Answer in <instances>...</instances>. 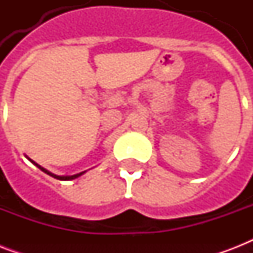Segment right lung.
<instances>
[{
    "label": "right lung",
    "instance_id": "add662e5",
    "mask_svg": "<svg viewBox=\"0 0 253 253\" xmlns=\"http://www.w3.org/2000/svg\"><path fill=\"white\" fill-rule=\"evenodd\" d=\"M34 163V162H33ZM34 164H35V166L38 167V168L41 169V170H43V172L44 173H47V174H49V176H52V177H55V178H57V180H63V181H67V180H73V178H76V177H79V176H81V174H83V173H79V174H73V176H56V174H52V173L51 172H48V170H45L44 168H42L41 166H38L37 163H34Z\"/></svg>",
    "mask_w": 253,
    "mask_h": 253
}]
</instances>
